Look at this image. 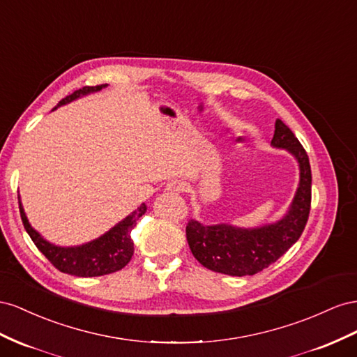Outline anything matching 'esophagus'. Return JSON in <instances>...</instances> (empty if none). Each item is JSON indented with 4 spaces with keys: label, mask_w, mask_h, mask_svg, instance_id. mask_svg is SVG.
<instances>
[{
    "label": "esophagus",
    "mask_w": 357,
    "mask_h": 357,
    "mask_svg": "<svg viewBox=\"0 0 357 357\" xmlns=\"http://www.w3.org/2000/svg\"><path fill=\"white\" fill-rule=\"evenodd\" d=\"M167 192H182L184 191V184L179 181H170L166 184V188H165Z\"/></svg>",
    "instance_id": "1"
}]
</instances>
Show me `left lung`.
<instances>
[{"instance_id": "obj_1", "label": "left lung", "mask_w": 357, "mask_h": 357, "mask_svg": "<svg viewBox=\"0 0 357 357\" xmlns=\"http://www.w3.org/2000/svg\"><path fill=\"white\" fill-rule=\"evenodd\" d=\"M272 148L286 149L299 166V184L284 217L259 227L227 222L187 224L190 250L200 264L231 277L254 275L277 261L301 238L311 208V167L307 152L281 119L275 121Z\"/></svg>"}]
</instances>
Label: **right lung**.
<instances>
[{
  "instance_id": "add662e5",
  "label": "right lung",
  "mask_w": 357,
  "mask_h": 357,
  "mask_svg": "<svg viewBox=\"0 0 357 357\" xmlns=\"http://www.w3.org/2000/svg\"><path fill=\"white\" fill-rule=\"evenodd\" d=\"M107 85H97V86H84L82 89L75 91L73 94L67 96L54 107L58 109L64 105L71 103L80 97L97 93L106 88ZM19 199V211L20 217H22L24 227L29 238L33 239L36 247L45 254V257L54 264V266L68 275H75V277H101V275H107L112 272L121 271L127 263L133 257L135 252V243L130 238V233L136 226L137 220L146 212V205H142L127 215L124 220H121L114 227L107 230L105 235L98 236L94 241H89L82 245L75 247H59L55 243L46 241L40 233L29 224L26 213L24 211L22 202Z\"/></svg>"
}]
</instances>
